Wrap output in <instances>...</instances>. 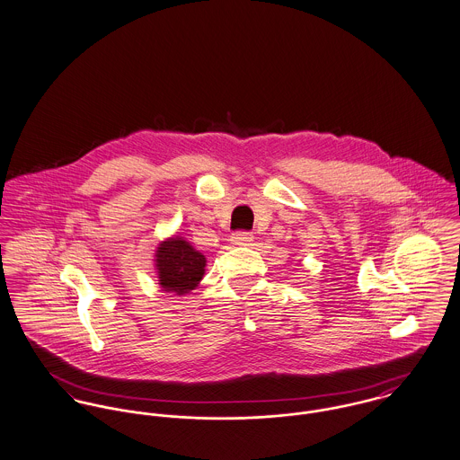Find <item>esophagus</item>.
Listing matches in <instances>:
<instances>
[{"mask_svg": "<svg viewBox=\"0 0 460 460\" xmlns=\"http://www.w3.org/2000/svg\"><path fill=\"white\" fill-rule=\"evenodd\" d=\"M252 242H254V236H252V233H247V231H238L231 236V243L240 245V247H247Z\"/></svg>", "mask_w": 460, "mask_h": 460, "instance_id": "1", "label": "esophagus"}]
</instances>
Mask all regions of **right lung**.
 Instances as JSON below:
<instances>
[{
	"label": "right lung",
	"instance_id": "add662e5",
	"mask_svg": "<svg viewBox=\"0 0 460 460\" xmlns=\"http://www.w3.org/2000/svg\"><path fill=\"white\" fill-rule=\"evenodd\" d=\"M158 284L165 293L187 295L205 275L206 257L181 236L162 242L155 254Z\"/></svg>",
	"mask_w": 460,
	"mask_h": 460
}]
</instances>
